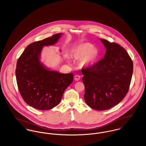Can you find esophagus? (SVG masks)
Segmentation results:
<instances>
[{
	"mask_svg": "<svg viewBox=\"0 0 146 146\" xmlns=\"http://www.w3.org/2000/svg\"><path fill=\"white\" fill-rule=\"evenodd\" d=\"M80 79V76L79 75H78V74H76V75L74 76V80H75L76 81L79 80Z\"/></svg>",
	"mask_w": 146,
	"mask_h": 146,
	"instance_id": "1",
	"label": "esophagus"
}]
</instances>
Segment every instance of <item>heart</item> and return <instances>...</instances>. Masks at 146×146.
Here are the masks:
<instances>
[{
	"instance_id": "1",
	"label": "heart",
	"mask_w": 146,
	"mask_h": 146,
	"mask_svg": "<svg viewBox=\"0 0 146 146\" xmlns=\"http://www.w3.org/2000/svg\"><path fill=\"white\" fill-rule=\"evenodd\" d=\"M72 58L76 60H80L81 63L83 66H89L94 63L98 59L99 52L90 43H82L74 46L70 52ZM67 59L68 58L66 56Z\"/></svg>"
}]
</instances>
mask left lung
Wrapping results in <instances>:
<instances>
[{
  "label": "left lung",
  "mask_w": 146,
  "mask_h": 146,
  "mask_svg": "<svg viewBox=\"0 0 146 146\" xmlns=\"http://www.w3.org/2000/svg\"><path fill=\"white\" fill-rule=\"evenodd\" d=\"M100 40L106 49L104 58L82 69V73L86 103L91 108L102 111L117 105L127 94L133 73V62L119 44Z\"/></svg>",
  "instance_id": "8db88e82"
}]
</instances>
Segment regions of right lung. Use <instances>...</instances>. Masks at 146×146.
<instances>
[{
	"label": "right lung",
	"mask_w": 146,
	"mask_h": 146,
	"mask_svg": "<svg viewBox=\"0 0 146 146\" xmlns=\"http://www.w3.org/2000/svg\"><path fill=\"white\" fill-rule=\"evenodd\" d=\"M61 35L30 43L17 60L15 74L19 92L27 104L38 110H47L58 105L73 80L72 73L51 71L39 60L42 47L56 43Z\"/></svg>",
	"instance_id": "obj_1"
}]
</instances>
